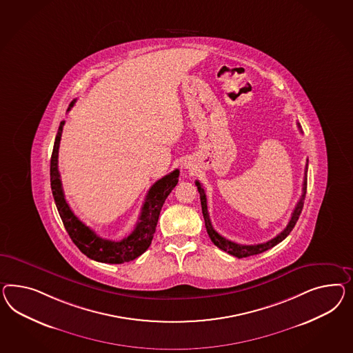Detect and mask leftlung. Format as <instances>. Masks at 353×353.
<instances>
[{"mask_svg": "<svg viewBox=\"0 0 353 353\" xmlns=\"http://www.w3.org/2000/svg\"><path fill=\"white\" fill-rule=\"evenodd\" d=\"M298 124V128L301 130V124ZM302 132V130H301ZM307 167H308V159H307V164H305V180H303V188H302V196L299 201L296 203V208L292 213V219L289 221V223L286 225L285 229L283 230L277 236H275L271 240H268L266 243H262V244H254V245H241V244H236L231 240H228L223 236H221L219 232L216 230L213 229L212 226V222H210V214H208V207H207V196H205V192L204 189L201 188V183L199 181H195V185L198 188V191L201 194V212H203V217H204V222H205V229L207 232L210 235L212 243L219 247L221 250L223 252H228L231 256L236 258H244L249 257V256H254V254H259V253H263L268 249L275 247L279 243H281L284 239L290 234V231L293 230V228L296 226V221L301 216V212L303 210V203H305V190H307Z\"/></svg>", "mask_w": 353, "mask_h": 353, "instance_id": "1", "label": "left lung"}]
</instances>
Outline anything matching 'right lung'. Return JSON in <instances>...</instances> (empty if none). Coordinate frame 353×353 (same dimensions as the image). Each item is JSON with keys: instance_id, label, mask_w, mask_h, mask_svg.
Masks as SVG:
<instances>
[{"instance_id": "right-lung-1", "label": "right lung", "mask_w": 353, "mask_h": 353, "mask_svg": "<svg viewBox=\"0 0 353 353\" xmlns=\"http://www.w3.org/2000/svg\"><path fill=\"white\" fill-rule=\"evenodd\" d=\"M74 103L76 100H73L69 104L68 112L70 110V108L74 105ZM64 123L65 122L63 121L59 125L52 155H51V163H50V181H51L52 196L57 204L60 219L64 223V228L67 230L70 239L73 240V243L87 257L97 262L112 263V265L130 262L134 258L141 256L143 252L150 247L163 204L167 199V196L170 195V192L177 185L180 171L174 170L170 174H165L149 189L141 208L139 222L136 223L134 231L127 238L122 239L121 241L100 238L99 235H96L94 230L90 229L77 217L73 210H70L64 196L60 173L57 168L59 145H60Z\"/></svg>"}]
</instances>
